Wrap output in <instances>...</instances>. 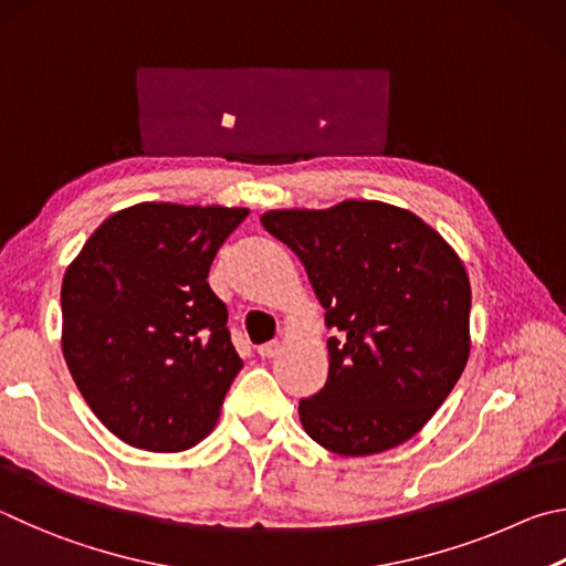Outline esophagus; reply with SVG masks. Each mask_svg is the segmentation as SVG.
Returning <instances> with one entry per match:
<instances>
[{"instance_id": "1", "label": "esophagus", "mask_w": 566, "mask_h": 566, "mask_svg": "<svg viewBox=\"0 0 566 566\" xmlns=\"http://www.w3.org/2000/svg\"><path fill=\"white\" fill-rule=\"evenodd\" d=\"M283 350V345L277 343V340H273V343H265V345H261V348H258V355H261V358H265V360H271V358H275L277 353Z\"/></svg>"}]
</instances>
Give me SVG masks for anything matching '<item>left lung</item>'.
<instances>
[{
  "instance_id": "obj_1",
  "label": "left lung",
  "mask_w": 566,
  "mask_h": 566,
  "mask_svg": "<svg viewBox=\"0 0 566 566\" xmlns=\"http://www.w3.org/2000/svg\"><path fill=\"white\" fill-rule=\"evenodd\" d=\"M261 223L301 258L325 325L340 333L323 390L298 405L303 430L343 458L408 442L470 358L462 258L420 216L382 201L277 208Z\"/></svg>"
}]
</instances>
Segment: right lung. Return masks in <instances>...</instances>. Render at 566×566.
Here are the masks:
<instances>
[{
    "label": "right lung",
    "mask_w": 566,
    "mask_h": 566,
    "mask_svg": "<svg viewBox=\"0 0 566 566\" xmlns=\"http://www.w3.org/2000/svg\"><path fill=\"white\" fill-rule=\"evenodd\" d=\"M245 216L238 206H128L66 268L64 360L92 412L132 448L181 452L216 428L243 360L206 277Z\"/></svg>",
    "instance_id": "add662e5"
}]
</instances>
